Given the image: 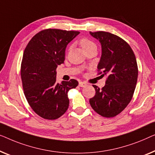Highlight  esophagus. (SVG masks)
<instances>
[{"label":"esophagus","mask_w":155,"mask_h":155,"mask_svg":"<svg viewBox=\"0 0 155 155\" xmlns=\"http://www.w3.org/2000/svg\"><path fill=\"white\" fill-rule=\"evenodd\" d=\"M87 85V84L86 82H84V81H80L78 83V86L80 87H85Z\"/></svg>","instance_id":"obj_1"}]
</instances>
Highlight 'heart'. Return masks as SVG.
<instances>
[{"label": "heart", "instance_id": "b5f03b06", "mask_svg": "<svg viewBox=\"0 0 155 155\" xmlns=\"http://www.w3.org/2000/svg\"><path fill=\"white\" fill-rule=\"evenodd\" d=\"M79 43L81 46V48L84 50L92 46V45H95V44L92 42V41H91L87 38H82L81 40L80 41Z\"/></svg>", "mask_w": 155, "mask_h": 155}]
</instances>
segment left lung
I'll list each match as a JSON object with an SVG mask.
<instances>
[{
    "instance_id": "left-lung-1",
    "label": "left lung",
    "mask_w": 155,
    "mask_h": 155,
    "mask_svg": "<svg viewBox=\"0 0 155 155\" xmlns=\"http://www.w3.org/2000/svg\"><path fill=\"white\" fill-rule=\"evenodd\" d=\"M90 34L101 44L97 69L107 78L102 89L93 85L95 95L89 102L97 114L114 117L126 107L134 95L138 74L136 56L130 45L116 35L105 31Z\"/></svg>"
}]
</instances>
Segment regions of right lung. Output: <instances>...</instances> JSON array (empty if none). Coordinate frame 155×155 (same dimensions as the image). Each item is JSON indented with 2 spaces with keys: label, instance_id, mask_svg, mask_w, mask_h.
<instances>
[{
  "label": "right lung",
  "instance_id": "obj_1",
  "mask_svg": "<svg viewBox=\"0 0 155 155\" xmlns=\"http://www.w3.org/2000/svg\"><path fill=\"white\" fill-rule=\"evenodd\" d=\"M80 32L48 29L31 39L24 51L21 78L28 103L38 116L54 120L67 110L68 91L77 80L56 83V69L64 63L67 45Z\"/></svg>",
  "mask_w": 155,
  "mask_h": 155
}]
</instances>
